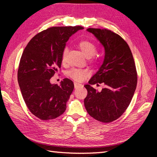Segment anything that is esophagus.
Segmentation results:
<instances>
[{"mask_svg": "<svg viewBox=\"0 0 157 157\" xmlns=\"http://www.w3.org/2000/svg\"><path fill=\"white\" fill-rule=\"evenodd\" d=\"M74 86H75V89H78L79 87H82V84H79L78 82H75V83H74Z\"/></svg>", "mask_w": 157, "mask_h": 157, "instance_id": "34e87169", "label": "esophagus"}]
</instances>
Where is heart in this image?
Returning a JSON list of instances; mask_svg holds the SVG:
<instances>
[{
	"instance_id": "heart-1",
	"label": "heart",
	"mask_w": 157,
	"mask_h": 157,
	"mask_svg": "<svg viewBox=\"0 0 157 157\" xmlns=\"http://www.w3.org/2000/svg\"><path fill=\"white\" fill-rule=\"evenodd\" d=\"M78 46L86 57H91L94 56L97 52L96 46L91 41L82 40L78 43ZM67 52L68 48H65L63 50L62 55V59L63 62H65ZM67 74L70 78L74 79L75 81L82 82L90 75V72L87 69L82 70V69L73 68L69 71Z\"/></svg>"
}]
</instances>
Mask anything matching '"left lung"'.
Listing matches in <instances>:
<instances>
[{
	"instance_id": "8db88e82",
	"label": "left lung",
	"mask_w": 157,
	"mask_h": 157,
	"mask_svg": "<svg viewBox=\"0 0 157 157\" xmlns=\"http://www.w3.org/2000/svg\"><path fill=\"white\" fill-rule=\"evenodd\" d=\"M105 48V58L98 72L84 85L88 94L84 100L90 116L110 123L122 116L129 105L137 84L135 62L128 44L118 34L107 29L88 28ZM103 83L100 92L91 84Z\"/></svg>"
}]
</instances>
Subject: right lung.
I'll return each instance as SVG.
<instances>
[{
	"instance_id": "right-lung-1",
	"label": "right lung",
	"mask_w": 157,
	"mask_h": 157,
	"mask_svg": "<svg viewBox=\"0 0 157 157\" xmlns=\"http://www.w3.org/2000/svg\"><path fill=\"white\" fill-rule=\"evenodd\" d=\"M82 26L52 27L36 34L28 44L18 69V82L30 112L43 121L62 115L74 89L68 78L60 86L51 84L50 78L62 64V55L69 37Z\"/></svg>"
}]
</instances>
